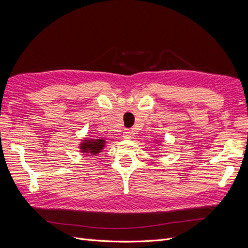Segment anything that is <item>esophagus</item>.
<instances>
[{
	"label": "esophagus",
	"mask_w": 248,
	"mask_h": 248,
	"mask_svg": "<svg viewBox=\"0 0 248 248\" xmlns=\"http://www.w3.org/2000/svg\"><path fill=\"white\" fill-rule=\"evenodd\" d=\"M132 136H133V134H132L131 130H129V129H125L124 130V132H123V139L129 140V139H131Z\"/></svg>",
	"instance_id": "esophagus-1"
}]
</instances>
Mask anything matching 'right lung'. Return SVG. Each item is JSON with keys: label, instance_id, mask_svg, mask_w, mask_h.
<instances>
[{"label": "right lung", "instance_id": "right-lung-1", "mask_svg": "<svg viewBox=\"0 0 248 248\" xmlns=\"http://www.w3.org/2000/svg\"><path fill=\"white\" fill-rule=\"evenodd\" d=\"M106 145V140L101 139H85L82 140L81 144L79 145V149L81 153H85L89 156L96 155L102 151V149Z\"/></svg>", "mask_w": 248, "mask_h": 248}]
</instances>
